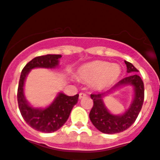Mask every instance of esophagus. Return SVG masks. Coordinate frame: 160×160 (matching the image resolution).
<instances>
[{"instance_id":"34e87169","label":"esophagus","mask_w":160,"mask_h":160,"mask_svg":"<svg viewBox=\"0 0 160 160\" xmlns=\"http://www.w3.org/2000/svg\"><path fill=\"white\" fill-rule=\"evenodd\" d=\"M86 96H87V94L83 93V92L79 93V99H82V98H84V97H86Z\"/></svg>"}]
</instances>
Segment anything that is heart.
Here are the masks:
<instances>
[{"mask_svg":"<svg viewBox=\"0 0 160 160\" xmlns=\"http://www.w3.org/2000/svg\"><path fill=\"white\" fill-rule=\"evenodd\" d=\"M121 72L122 69L118 64L96 60L81 66L78 69V76L82 81L94 83L96 88L102 90L113 85Z\"/></svg>","mask_w":160,"mask_h":160,"instance_id":"b5f03b06","label":"heart"}]
</instances>
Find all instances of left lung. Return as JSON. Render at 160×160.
Instances as JSON below:
<instances>
[{"instance_id":"obj_1","label":"left lung","mask_w":160,"mask_h":160,"mask_svg":"<svg viewBox=\"0 0 160 160\" xmlns=\"http://www.w3.org/2000/svg\"><path fill=\"white\" fill-rule=\"evenodd\" d=\"M127 65V72L130 73L118 82L111 89L104 93L92 94L93 107L89 113L92 124L101 132L115 134L127 130L133 124L139 114L144 101V83L138 73V70L132 64L124 60ZM124 85H132L133 88V97L129 109L121 115H113L108 111L103 102L107 94L115 91Z\"/></svg>"}]
</instances>
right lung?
Masks as SVG:
<instances>
[{
  "label": "right lung",
  "mask_w": 160,
  "mask_h": 160,
  "mask_svg": "<svg viewBox=\"0 0 160 160\" xmlns=\"http://www.w3.org/2000/svg\"><path fill=\"white\" fill-rule=\"evenodd\" d=\"M61 55H47L38 56L28 62L23 68L18 82V108L23 119L32 128L42 132H53L59 129L68 120L72 107L78 101V94L68 96L59 92L52 102L45 108H36L26 100L24 83L26 78L33 68H55L59 66Z\"/></svg>",
  "instance_id": "add662e5"
}]
</instances>
